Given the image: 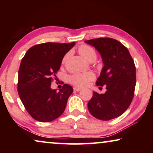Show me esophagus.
I'll return each instance as SVG.
<instances>
[{"label": "esophagus", "instance_id": "esophagus-1", "mask_svg": "<svg viewBox=\"0 0 153 153\" xmlns=\"http://www.w3.org/2000/svg\"><path fill=\"white\" fill-rule=\"evenodd\" d=\"M81 90H82V88H78V87H74V91H81Z\"/></svg>", "mask_w": 153, "mask_h": 153}]
</instances>
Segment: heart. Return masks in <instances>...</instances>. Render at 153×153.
Returning a JSON list of instances; mask_svg holds the SVG:
<instances>
[{"label": "heart", "instance_id": "heart-1", "mask_svg": "<svg viewBox=\"0 0 153 153\" xmlns=\"http://www.w3.org/2000/svg\"><path fill=\"white\" fill-rule=\"evenodd\" d=\"M79 53L80 55L85 58V60L91 61L95 60L97 57V53L93 47L86 45H82L79 47ZM67 55L62 59V62L65 61ZM95 78V74L92 72H86L83 73H76L70 76V82L73 85L79 87L86 86L91 81H93Z\"/></svg>", "mask_w": 153, "mask_h": 153}]
</instances>
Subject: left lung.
Returning a JSON list of instances; mask_svg holds the SVG:
<instances>
[{
	"label": "left lung",
	"mask_w": 153,
	"mask_h": 153,
	"mask_svg": "<svg viewBox=\"0 0 153 153\" xmlns=\"http://www.w3.org/2000/svg\"><path fill=\"white\" fill-rule=\"evenodd\" d=\"M84 42L93 46L102 56L104 65L96 85H105L106 88L104 94L93 92L88 108L99 120L116 118L128 108L134 95V62L127 47L116 39L100 37Z\"/></svg>",
	"instance_id": "obj_1"
}]
</instances>
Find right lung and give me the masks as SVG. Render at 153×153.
<instances>
[{"mask_svg": "<svg viewBox=\"0 0 153 153\" xmlns=\"http://www.w3.org/2000/svg\"><path fill=\"white\" fill-rule=\"evenodd\" d=\"M74 45L75 42L39 44L30 47L22 58L17 91L25 108L35 120L50 122L61 116L65 109L72 87L64 84L58 92L51 88V84L62 58Z\"/></svg>", "mask_w": 153, "mask_h": 153, "instance_id": "add662e5", "label": "right lung"}]
</instances>
